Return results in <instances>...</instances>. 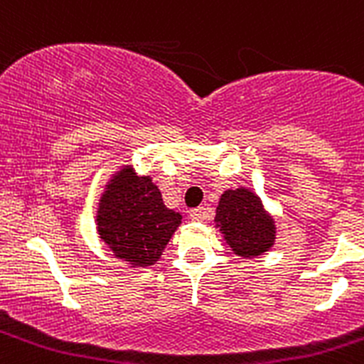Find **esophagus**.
<instances>
[{
	"label": "esophagus",
	"instance_id": "34e87169",
	"mask_svg": "<svg viewBox=\"0 0 364 364\" xmlns=\"http://www.w3.org/2000/svg\"><path fill=\"white\" fill-rule=\"evenodd\" d=\"M190 217H192V220H204V218H208V210L206 208H196V210L190 211Z\"/></svg>",
	"mask_w": 364,
	"mask_h": 364
}]
</instances>
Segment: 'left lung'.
Wrapping results in <instances>:
<instances>
[{
  "label": "left lung",
  "instance_id": "1",
  "mask_svg": "<svg viewBox=\"0 0 364 364\" xmlns=\"http://www.w3.org/2000/svg\"><path fill=\"white\" fill-rule=\"evenodd\" d=\"M215 222L238 256H259L274 245L276 228L256 193L245 188L222 193Z\"/></svg>",
  "mask_w": 364,
  "mask_h": 364
}]
</instances>
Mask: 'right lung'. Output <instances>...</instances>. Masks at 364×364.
Instances as JSON below:
<instances>
[{"instance_id": "add662e5", "label": "right lung", "mask_w": 364, "mask_h": 364, "mask_svg": "<svg viewBox=\"0 0 364 364\" xmlns=\"http://www.w3.org/2000/svg\"><path fill=\"white\" fill-rule=\"evenodd\" d=\"M181 215L165 208L151 178H136L132 167L115 176L101 197L97 229L114 254L133 267H149L164 252Z\"/></svg>"}]
</instances>
